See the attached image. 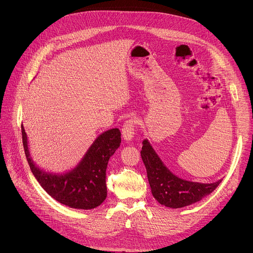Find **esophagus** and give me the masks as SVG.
Returning a JSON list of instances; mask_svg holds the SVG:
<instances>
[{
	"label": "esophagus",
	"instance_id": "1",
	"mask_svg": "<svg viewBox=\"0 0 253 253\" xmlns=\"http://www.w3.org/2000/svg\"><path fill=\"white\" fill-rule=\"evenodd\" d=\"M136 119L130 118L125 121L122 126V136L126 141H130L135 134V127H136Z\"/></svg>",
	"mask_w": 253,
	"mask_h": 253
}]
</instances>
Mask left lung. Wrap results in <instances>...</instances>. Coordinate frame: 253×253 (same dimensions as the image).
Returning a JSON list of instances; mask_svg holds the SVG:
<instances>
[{"mask_svg":"<svg viewBox=\"0 0 253 253\" xmlns=\"http://www.w3.org/2000/svg\"><path fill=\"white\" fill-rule=\"evenodd\" d=\"M141 157L146 167L154 198L170 208H181L200 201L215 190L222 180L214 183H198L175 176L165 167L148 140L143 141Z\"/></svg>","mask_w":253,"mask_h":253,"instance_id":"left-lung-1","label":"left lung"}]
</instances>
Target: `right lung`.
<instances>
[{
    "mask_svg": "<svg viewBox=\"0 0 253 253\" xmlns=\"http://www.w3.org/2000/svg\"><path fill=\"white\" fill-rule=\"evenodd\" d=\"M21 128L23 146L31 171L50 196L66 206L84 210L96 208L106 199L107 164L121 143V132L118 128L99 135L81 162L64 174L49 173L35 165L30 157L23 124Z\"/></svg>",
    "mask_w": 253,
    "mask_h": 253,
    "instance_id": "right-lung-1",
    "label": "right lung"
}]
</instances>
